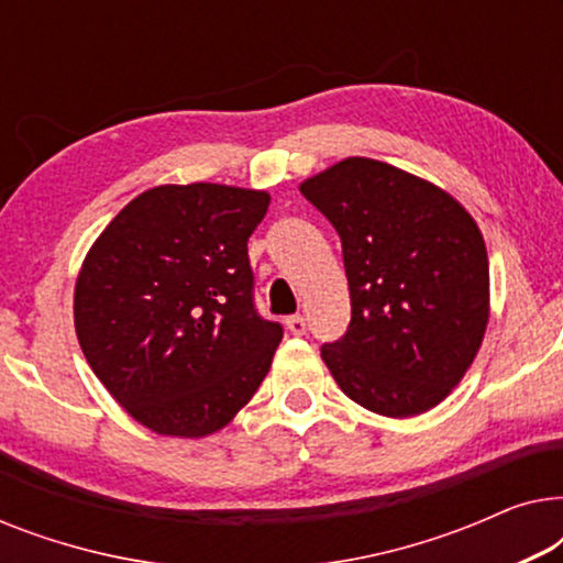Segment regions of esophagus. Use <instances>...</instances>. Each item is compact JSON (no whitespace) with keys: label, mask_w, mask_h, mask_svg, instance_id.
Listing matches in <instances>:
<instances>
[{"label":"esophagus","mask_w":563,"mask_h":563,"mask_svg":"<svg viewBox=\"0 0 563 563\" xmlns=\"http://www.w3.org/2000/svg\"><path fill=\"white\" fill-rule=\"evenodd\" d=\"M287 328H289L291 335H305L307 320L302 318V314H291V318H287Z\"/></svg>","instance_id":"1"}]
</instances>
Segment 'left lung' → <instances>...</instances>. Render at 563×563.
Masks as SVG:
<instances>
[{"instance_id":"left-lung-1","label":"left lung","mask_w":563,"mask_h":563,"mask_svg":"<svg viewBox=\"0 0 563 563\" xmlns=\"http://www.w3.org/2000/svg\"><path fill=\"white\" fill-rule=\"evenodd\" d=\"M299 191L343 243L351 322L320 349L338 387L387 418L433 410L489 322L482 230L449 191L374 158H345Z\"/></svg>"}]
</instances>
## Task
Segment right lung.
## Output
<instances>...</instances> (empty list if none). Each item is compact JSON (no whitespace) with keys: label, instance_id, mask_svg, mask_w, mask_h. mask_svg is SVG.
Masks as SVG:
<instances>
[{"label":"right lung","instance_id":"right-lung-1","mask_svg":"<svg viewBox=\"0 0 563 563\" xmlns=\"http://www.w3.org/2000/svg\"><path fill=\"white\" fill-rule=\"evenodd\" d=\"M266 191L164 184L102 230L74 291L91 372L158 435L218 433L251 402L284 330L253 307L249 238Z\"/></svg>","mask_w":563,"mask_h":563}]
</instances>
